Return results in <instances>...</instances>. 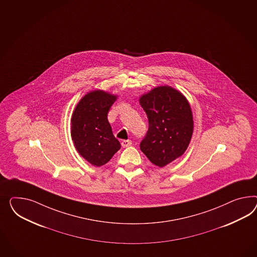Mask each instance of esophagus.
<instances>
[{
	"mask_svg": "<svg viewBox=\"0 0 257 257\" xmlns=\"http://www.w3.org/2000/svg\"><path fill=\"white\" fill-rule=\"evenodd\" d=\"M132 145V141L131 140H122L121 141V146L123 148H127V147L131 146Z\"/></svg>",
	"mask_w": 257,
	"mask_h": 257,
	"instance_id": "34e87169",
	"label": "esophagus"
}]
</instances>
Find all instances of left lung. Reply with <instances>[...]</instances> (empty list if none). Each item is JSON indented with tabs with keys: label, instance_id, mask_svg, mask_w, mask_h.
Segmentation results:
<instances>
[{
	"label": "left lung",
	"instance_id": "left-lung-1",
	"mask_svg": "<svg viewBox=\"0 0 257 257\" xmlns=\"http://www.w3.org/2000/svg\"><path fill=\"white\" fill-rule=\"evenodd\" d=\"M139 102L149 120L140 150L155 166L165 167L181 156L191 141L194 121L190 104L168 86L153 89Z\"/></svg>",
	"mask_w": 257,
	"mask_h": 257
}]
</instances>
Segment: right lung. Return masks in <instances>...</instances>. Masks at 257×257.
<instances>
[{
	"instance_id": "1",
	"label": "right lung",
	"mask_w": 257,
	"mask_h": 257,
	"mask_svg": "<svg viewBox=\"0 0 257 257\" xmlns=\"http://www.w3.org/2000/svg\"><path fill=\"white\" fill-rule=\"evenodd\" d=\"M116 96L93 90L77 104L71 119V136L76 151L95 167L105 165L120 149L112 133L107 113Z\"/></svg>"
}]
</instances>
